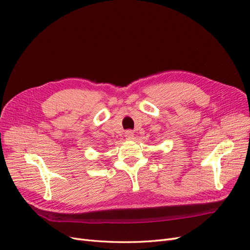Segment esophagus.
<instances>
[{"mask_svg": "<svg viewBox=\"0 0 250 250\" xmlns=\"http://www.w3.org/2000/svg\"><path fill=\"white\" fill-rule=\"evenodd\" d=\"M133 137H134V133H133V131L132 130H126V132H125V138L127 139V140H132L133 139Z\"/></svg>", "mask_w": 250, "mask_h": 250, "instance_id": "34e87169", "label": "esophagus"}]
</instances>
